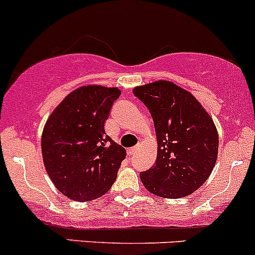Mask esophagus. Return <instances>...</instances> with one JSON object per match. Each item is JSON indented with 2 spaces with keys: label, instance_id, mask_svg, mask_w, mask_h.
I'll use <instances>...</instances> for the list:
<instances>
[{
  "label": "esophagus",
  "instance_id": "34e87169",
  "mask_svg": "<svg viewBox=\"0 0 255 255\" xmlns=\"http://www.w3.org/2000/svg\"><path fill=\"white\" fill-rule=\"evenodd\" d=\"M137 150H138V145L137 146H132V148L128 149L127 153H128V155H134V154L137 153Z\"/></svg>",
  "mask_w": 255,
  "mask_h": 255
}]
</instances>
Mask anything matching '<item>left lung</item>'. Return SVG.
I'll use <instances>...</instances> for the list:
<instances>
[{
  "label": "left lung",
  "instance_id": "obj_1",
  "mask_svg": "<svg viewBox=\"0 0 255 255\" xmlns=\"http://www.w3.org/2000/svg\"><path fill=\"white\" fill-rule=\"evenodd\" d=\"M133 94L150 112L158 142L155 164L139 174L144 187L165 199L192 194L217 160L218 134L212 118L189 91L171 81L137 86Z\"/></svg>",
  "mask_w": 255,
  "mask_h": 255
}]
</instances>
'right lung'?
<instances>
[{"mask_svg":"<svg viewBox=\"0 0 255 255\" xmlns=\"http://www.w3.org/2000/svg\"><path fill=\"white\" fill-rule=\"evenodd\" d=\"M117 87L89 85L74 90L49 116L42 134L47 173L56 189L86 202L111 189L126 149L105 132Z\"/></svg>","mask_w":255,"mask_h":255,"instance_id":"1","label":"right lung"}]
</instances>
